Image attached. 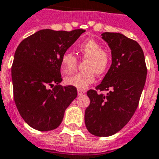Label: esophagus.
<instances>
[{
    "instance_id": "34e87169",
    "label": "esophagus",
    "mask_w": 159,
    "mask_h": 159,
    "mask_svg": "<svg viewBox=\"0 0 159 159\" xmlns=\"http://www.w3.org/2000/svg\"><path fill=\"white\" fill-rule=\"evenodd\" d=\"M85 90H82V89H78L77 90V94L79 95V96H81V95L84 94L85 93Z\"/></svg>"
}]
</instances>
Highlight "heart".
<instances>
[{
    "instance_id": "heart-1",
    "label": "heart",
    "mask_w": 159,
    "mask_h": 159,
    "mask_svg": "<svg viewBox=\"0 0 159 159\" xmlns=\"http://www.w3.org/2000/svg\"><path fill=\"white\" fill-rule=\"evenodd\" d=\"M77 50L86 60L84 72L67 77L65 83L78 89H86L95 81V75H102L108 70L111 64V57L108 50L102 48L97 41L90 39L79 43ZM77 58L72 53L66 52L61 57V71L63 74H69L76 69Z\"/></svg>"
}]
</instances>
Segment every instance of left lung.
I'll return each mask as SVG.
<instances>
[{
    "mask_svg": "<svg viewBox=\"0 0 159 159\" xmlns=\"http://www.w3.org/2000/svg\"><path fill=\"white\" fill-rule=\"evenodd\" d=\"M102 36L111 48L112 63L102 83L87 92L90 105L85 111V125L93 135L107 137L120 130L135 112L147 67L143 49L136 41L120 33L105 32Z\"/></svg>",
    "mask_w": 159,
    "mask_h": 159,
    "instance_id": "left-lung-1",
    "label": "left lung"
}]
</instances>
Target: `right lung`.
Returning a JSON list of instances; mask_svg holds the SVG:
<instances>
[{
  "mask_svg": "<svg viewBox=\"0 0 159 159\" xmlns=\"http://www.w3.org/2000/svg\"><path fill=\"white\" fill-rule=\"evenodd\" d=\"M84 32L41 30L16 48L11 67L14 100L21 117L34 129L57 128L77 97L76 87L59 85L61 57Z\"/></svg>",
  "mask_w": 159,
  "mask_h": 159,
  "instance_id": "obj_1",
  "label": "right lung"
}]
</instances>
